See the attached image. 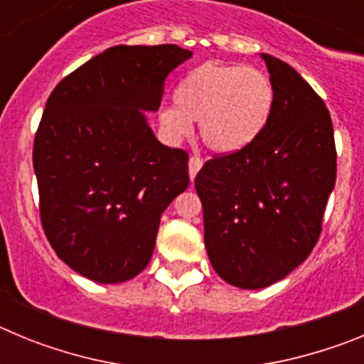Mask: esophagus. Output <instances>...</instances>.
<instances>
[{
  "mask_svg": "<svg viewBox=\"0 0 364 364\" xmlns=\"http://www.w3.org/2000/svg\"><path fill=\"white\" fill-rule=\"evenodd\" d=\"M200 167H202L200 156H197V154H195V156H191V159H189V178L195 180L197 173L200 171Z\"/></svg>",
  "mask_w": 364,
  "mask_h": 364,
  "instance_id": "esophagus-1",
  "label": "esophagus"
}]
</instances>
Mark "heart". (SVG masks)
I'll use <instances>...</instances> for the list:
<instances>
[{
  "instance_id": "b5f03b06",
  "label": "heart",
  "mask_w": 364,
  "mask_h": 364,
  "mask_svg": "<svg viewBox=\"0 0 364 364\" xmlns=\"http://www.w3.org/2000/svg\"><path fill=\"white\" fill-rule=\"evenodd\" d=\"M273 104V83L262 70L205 62L182 78L175 91L176 107L164 109L160 122L173 136H186L191 133V122H198L208 149L233 154L260 136Z\"/></svg>"
}]
</instances>
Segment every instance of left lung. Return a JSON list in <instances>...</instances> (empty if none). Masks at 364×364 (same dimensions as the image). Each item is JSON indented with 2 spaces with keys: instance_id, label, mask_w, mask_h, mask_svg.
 Segmentation results:
<instances>
[{
  "instance_id": "8db88e82",
  "label": "left lung",
  "mask_w": 364,
  "mask_h": 364,
  "mask_svg": "<svg viewBox=\"0 0 364 364\" xmlns=\"http://www.w3.org/2000/svg\"><path fill=\"white\" fill-rule=\"evenodd\" d=\"M262 60L275 91L268 125L246 149L215 154L195 178L211 266L244 290L281 281L310 255L337 173L323 98L294 67Z\"/></svg>"
}]
</instances>
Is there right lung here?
I'll use <instances>...</instances> for the list:
<instances>
[{
    "instance_id": "1",
    "label": "right lung",
    "mask_w": 364,
    "mask_h": 364,
    "mask_svg": "<svg viewBox=\"0 0 364 364\" xmlns=\"http://www.w3.org/2000/svg\"><path fill=\"white\" fill-rule=\"evenodd\" d=\"M191 54L117 45L65 76L45 104L32 149L41 226L83 277H136L164 210L189 186L188 153L160 144L144 111H159L167 74Z\"/></svg>"
}]
</instances>
